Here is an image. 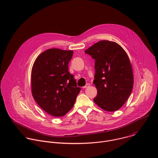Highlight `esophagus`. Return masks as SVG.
Wrapping results in <instances>:
<instances>
[{
	"label": "esophagus",
	"mask_w": 158,
	"mask_h": 158,
	"mask_svg": "<svg viewBox=\"0 0 158 158\" xmlns=\"http://www.w3.org/2000/svg\"><path fill=\"white\" fill-rule=\"evenodd\" d=\"M90 85H91V84H90L89 83H87V84H86L85 85H84V86L83 87V88H84V89H86V88L89 87Z\"/></svg>",
	"instance_id": "esophagus-1"
}]
</instances>
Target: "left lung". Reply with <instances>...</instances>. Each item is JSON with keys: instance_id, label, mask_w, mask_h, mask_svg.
I'll use <instances>...</instances> for the list:
<instances>
[{"instance_id": "8db88e82", "label": "left lung", "mask_w": 158, "mask_h": 158, "mask_svg": "<svg viewBox=\"0 0 158 158\" xmlns=\"http://www.w3.org/2000/svg\"><path fill=\"white\" fill-rule=\"evenodd\" d=\"M95 60L93 84L98 90L94 102L102 109L118 110L133 87L132 67L125 51L114 42L101 40L85 51Z\"/></svg>"}]
</instances>
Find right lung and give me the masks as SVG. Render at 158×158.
Returning a JSON list of instances; mask_svg holds the SVG:
<instances>
[{
	"instance_id": "add662e5",
	"label": "right lung",
	"mask_w": 158,
	"mask_h": 158,
	"mask_svg": "<svg viewBox=\"0 0 158 158\" xmlns=\"http://www.w3.org/2000/svg\"><path fill=\"white\" fill-rule=\"evenodd\" d=\"M73 51L49 49L35 60L31 74L32 94L48 114L61 117L73 107L81 87L77 86L68 64Z\"/></svg>"
}]
</instances>
